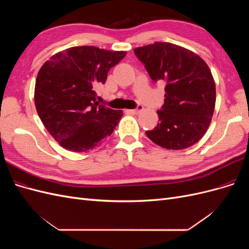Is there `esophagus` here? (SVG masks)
I'll use <instances>...</instances> for the list:
<instances>
[{
	"label": "esophagus",
	"mask_w": 249,
	"mask_h": 249,
	"mask_svg": "<svg viewBox=\"0 0 249 249\" xmlns=\"http://www.w3.org/2000/svg\"><path fill=\"white\" fill-rule=\"evenodd\" d=\"M143 110V106L142 105H138L136 109H132V110H129V112L131 113H134V114H138L139 112H141Z\"/></svg>",
	"instance_id": "esophagus-1"
}]
</instances>
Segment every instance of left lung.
Instances as JSON below:
<instances>
[{
    "label": "left lung",
    "instance_id": "obj_1",
    "mask_svg": "<svg viewBox=\"0 0 249 249\" xmlns=\"http://www.w3.org/2000/svg\"><path fill=\"white\" fill-rule=\"evenodd\" d=\"M150 79L165 83L160 123L146 136L167 149H184L196 143L212 120L216 87L207 63L193 52L168 42L134 50Z\"/></svg>",
    "mask_w": 249,
    "mask_h": 249
}]
</instances>
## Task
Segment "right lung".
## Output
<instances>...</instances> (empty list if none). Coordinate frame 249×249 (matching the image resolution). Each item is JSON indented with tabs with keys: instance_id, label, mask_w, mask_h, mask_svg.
Instances as JSON below:
<instances>
[{
	"instance_id": "right-lung-1",
	"label": "right lung",
	"mask_w": 249,
	"mask_h": 249,
	"mask_svg": "<svg viewBox=\"0 0 249 249\" xmlns=\"http://www.w3.org/2000/svg\"><path fill=\"white\" fill-rule=\"evenodd\" d=\"M126 55L95 47H73L42 65L36 78L34 100L46 129L62 147L82 153L92 149L114 131L122 110L96 101L95 88Z\"/></svg>"
}]
</instances>
